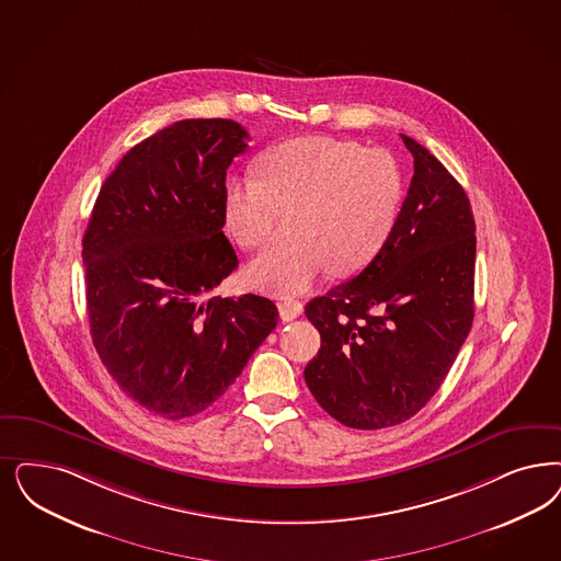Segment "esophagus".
I'll return each instance as SVG.
<instances>
[{
	"instance_id": "1",
	"label": "esophagus",
	"mask_w": 561,
	"mask_h": 561,
	"mask_svg": "<svg viewBox=\"0 0 561 561\" xmlns=\"http://www.w3.org/2000/svg\"><path fill=\"white\" fill-rule=\"evenodd\" d=\"M277 309H279V317L284 319V321H291V319H296V317H300L302 314V302L300 300H294V298H284L279 305H277Z\"/></svg>"
}]
</instances>
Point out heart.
<instances>
[{
    "label": "heart",
    "instance_id": "heart-1",
    "mask_svg": "<svg viewBox=\"0 0 561 561\" xmlns=\"http://www.w3.org/2000/svg\"><path fill=\"white\" fill-rule=\"evenodd\" d=\"M261 180H230L224 194L226 226L244 249L263 247L279 211L298 209L290 244L259 254L247 271L261 290L302 291L321 275L365 270L393 230L404 180L381 149L331 136H302L271 149Z\"/></svg>",
    "mask_w": 561,
    "mask_h": 561
}]
</instances>
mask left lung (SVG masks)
<instances>
[{"instance_id": "obj_1", "label": "left lung", "mask_w": 561, "mask_h": 561, "mask_svg": "<svg viewBox=\"0 0 561 561\" xmlns=\"http://www.w3.org/2000/svg\"><path fill=\"white\" fill-rule=\"evenodd\" d=\"M414 175L383 249L307 305L321 350L310 393L352 428L414 416L444 383L474 319L477 236L470 201L444 163L402 135Z\"/></svg>"}]
</instances>
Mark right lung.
Returning a JSON list of instances; mask_svg holds the SVG:
<instances>
[{
    "mask_svg": "<svg viewBox=\"0 0 561 561\" xmlns=\"http://www.w3.org/2000/svg\"><path fill=\"white\" fill-rule=\"evenodd\" d=\"M249 133L233 119H180L138 142L99 191L82 238L99 358L154 416L219 400L277 325L270 298L209 296L236 267L226 172Z\"/></svg>",
    "mask_w": 561,
    "mask_h": 561,
    "instance_id": "add662e5",
    "label": "right lung"
}]
</instances>
